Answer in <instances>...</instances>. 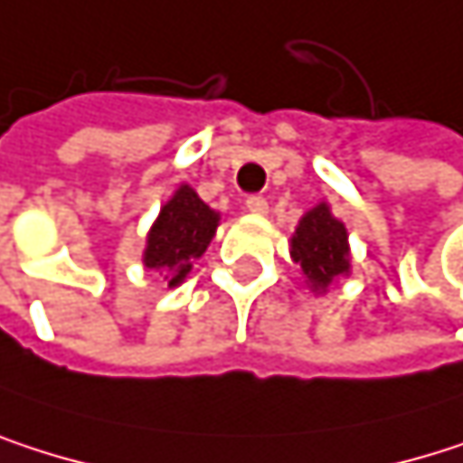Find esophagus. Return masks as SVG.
Instances as JSON below:
<instances>
[{
    "label": "esophagus",
    "mask_w": 463,
    "mask_h": 463,
    "mask_svg": "<svg viewBox=\"0 0 463 463\" xmlns=\"http://www.w3.org/2000/svg\"><path fill=\"white\" fill-rule=\"evenodd\" d=\"M245 207H248L250 213H256V215H264V213L269 210V202H267L264 196L253 194V196H248V199H245Z\"/></svg>",
    "instance_id": "34e87169"
}]
</instances>
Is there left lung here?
<instances>
[{
  "label": "left lung",
  "mask_w": 463,
  "mask_h": 463,
  "mask_svg": "<svg viewBox=\"0 0 463 463\" xmlns=\"http://www.w3.org/2000/svg\"><path fill=\"white\" fill-rule=\"evenodd\" d=\"M291 256L313 288H326L350 269L345 226L329 213L326 204L313 207L299 221V229L291 240Z\"/></svg>",
  "instance_id": "1"
}]
</instances>
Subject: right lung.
<instances>
[{"instance_id": "1", "label": "right lung", "mask_w": 463, "mask_h": 463, "mask_svg": "<svg viewBox=\"0 0 463 463\" xmlns=\"http://www.w3.org/2000/svg\"><path fill=\"white\" fill-rule=\"evenodd\" d=\"M215 229L218 215L196 196L194 188L180 185L177 194L161 207V215L147 234L145 267L158 269L169 286L183 283L191 264L207 250Z\"/></svg>"}]
</instances>
